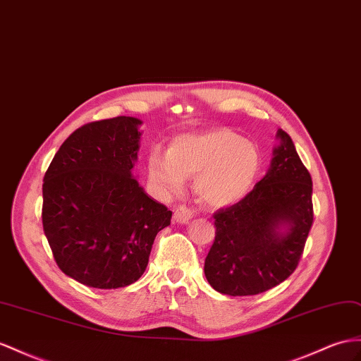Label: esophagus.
<instances>
[{
    "mask_svg": "<svg viewBox=\"0 0 361 361\" xmlns=\"http://www.w3.org/2000/svg\"><path fill=\"white\" fill-rule=\"evenodd\" d=\"M193 218V212L186 206H178L173 212V221L178 224H188Z\"/></svg>",
    "mask_w": 361,
    "mask_h": 361,
    "instance_id": "obj_1",
    "label": "esophagus"
}]
</instances>
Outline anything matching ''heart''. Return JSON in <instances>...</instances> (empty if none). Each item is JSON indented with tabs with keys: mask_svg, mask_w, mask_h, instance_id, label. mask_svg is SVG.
<instances>
[{
	"mask_svg": "<svg viewBox=\"0 0 361 361\" xmlns=\"http://www.w3.org/2000/svg\"><path fill=\"white\" fill-rule=\"evenodd\" d=\"M261 169L257 146L230 129L175 138L169 151L154 147L146 160L152 190L172 198L195 177L193 189L212 207H226L247 195Z\"/></svg>",
	"mask_w": 361,
	"mask_h": 361,
	"instance_id": "obj_1",
	"label": "heart"
}]
</instances>
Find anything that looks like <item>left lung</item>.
<instances>
[{
    "mask_svg": "<svg viewBox=\"0 0 361 361\" xmlns=\"http://www.w3.org/2000/svg\"><path fill=\"white\" fill-rule=\"evenodd\" d=\"M265 177L236 204L215 212V241L204 262L214 290L255 295L298 269L314 221L312 181L291 137L277 131Z\"/></svg>",
    "mask_w": 361,
    "mask_h": 361,
    "instance_id": "left-lung-1",
    "label": "left lung"
}]
</instances>
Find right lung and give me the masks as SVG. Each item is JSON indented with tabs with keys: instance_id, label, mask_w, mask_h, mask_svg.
<instances>
[{
	"instance_id": "right-lung-1",
	"label": "right lung",
	"mask_w": 361,
	"mask_h": 361,
	"mask_svg": "<svg viewBox=\"0 0 361 361\" xmlns=\"http://www.w3.org/2000/svg\"><path fill=\"white\" fill-rule=\"evenodd\" d=\"M142 120L91 122L62 143L42 184L44 233L59 269L100 290L140 279L172 212L133 177Z\"/></svg>"
}]
</instances>
